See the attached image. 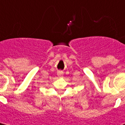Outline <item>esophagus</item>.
<instances>
[{"label":"esophagus","instance_id":"1","mask_svg":"<svg viewBox=\"0 0 125 125\" xmlns=\"http://www.w3.org/2000/svg\"><path fill=\"white\" fill-rule=\"evenodd\" d=\"M57 74H58V76H62V75H63V71H58V73H57Z\"/></svg>","mask_w":125,"mask_h":125}]
</instances>
